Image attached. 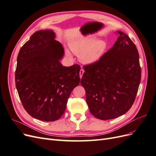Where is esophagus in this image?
Returning <instances> with one entry per match:
<instances>
[{"mask_svg":"<svg viewBox=\"0 0 156 156\" xmlns=\"http://www.w3.org/2000/svg\"><path fill=\"white\" fill-rule=\"evenodd\" d=\"M84 69H81V70H80V72H79V75H80V77H81V78H82L83 75L84 74Z\"/></svg>","mask_w":156,"mask_h":156,"instance_id":"34e87169","label":"esophagus"}]
</instances>
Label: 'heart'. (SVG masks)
<instances>
[{
  "mask_svg": "<svg viewBox=\"0 0 156 156\" xmlns=\"http://www.w3.org/2000/svg\"><path fill=\"white\" fill-rule=\"evenodd\" d=\"M69 49L75 55L79 56L80 62L84 64H91L101 58L107 49L106 41L103 40H94V37H81L69 42ZM68 56L71 54L66 51Z\"/></svg>",
  "mask_w": 156,
  "mask_h": 156,
  "instance_id": "heart-1",
  "label": "heart"
}]
</instances>
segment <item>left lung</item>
<instances>
[{
  "label": "left lung",
  "instance_id": "1",
  "mask_svg": "<svg viewBox=\"0 0 156 156\" xmlns=\"http://www.w3.org/2000/svg\"><path fill=\"white\" fill-rule=\"evenodd\" d=\"M115 44L96 62L84 66L81 80L90 112L100 120L123 115L135 101L141 78L139 55L127 34L118 31Z\"/></svg>",
  "mask_w": 156,
  "mask_h": 156
}]
</instances>
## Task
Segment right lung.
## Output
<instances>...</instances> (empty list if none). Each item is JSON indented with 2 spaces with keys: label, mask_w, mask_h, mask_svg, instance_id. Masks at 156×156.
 I'll list each match as a JSON object with an SVG mask.
<instances>
[{
  "label": "right lung",
  "mask_w": 156,
  "mask_h": 156,
  "mask_svg": "<svg viewBox=\"0 0 156 156\" xmlns=\"http://www.w3.org/2000/svg\"><path fill=\"white\" fill-rule=\"evenodd\" d=\"M52 30L33 34L17 58L16 86L22 105L34 119L55 121L62 116L68 100L80 83L78 64L65 67L64 48Z\"/></svg>",
  "instance_id": "add662e5"
}]
</instances>
